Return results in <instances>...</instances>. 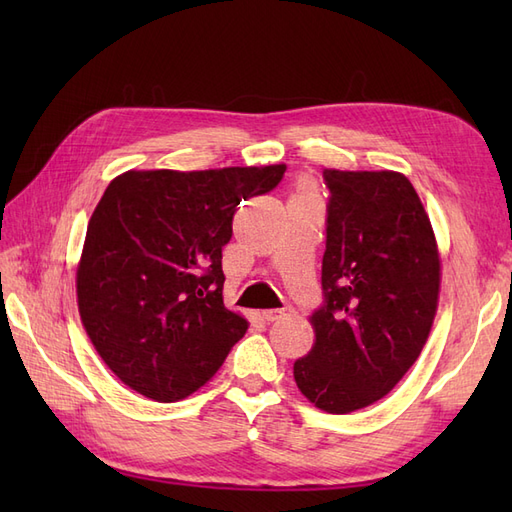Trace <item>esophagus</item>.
<instances>
[{
	"instance_id": "obj_1",
	"label": "esophagus",
	"mask_w": 512,
	"mask_h": 512,
	"mask_svg": "<svg viewBox=\"0 0 512 512\" xmlns=\"http://www.w3.org/2000/svg\"><path fill=\"white\" fill-rule=\"evenodd\" d=\"M288 314H290L288 307H284V309H262L260 318L265 320V322H275V320H280V318H284Z\"/></svg>"
}]
</instances>
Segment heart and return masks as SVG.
<instances>
[{"label":"heart","mask_w":512,"mask_h":512,"mask_svg":"<svg viewBox=\"0 0 512 512\" xmlns=\"http://www.w3.org/2000/svg\"><path fill=\"white\" fill-rule=\"evenodd\" d=\"M294 196H309V185L307 183H299L297 194H294Z\"/></svg>","instance_id":"b5f03b06"}]
</instances>
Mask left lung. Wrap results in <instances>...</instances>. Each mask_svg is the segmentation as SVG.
<instances>
[{"label": "left lung", "mask_w": 512, "mask_h": 512, "mask_svg": "<svg viewBox=\"0 0 512 512\" xmlns=\"http://www.w3.org/2000/svg\"><path fill=\"white\" fill-rule=\"evenodd\" d=\"M331 190L314 346L294 361L309 404L348 414L389 395L421 354L442 265L429 215L397 170L322 173Z\"/></svg>", "instance_id": "left-lung-1"}]
</instances>
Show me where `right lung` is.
I'll use <instances>...</instances> for the list:
<instances>
[{"label":"right lung","mask_w":512,"mask_h":512,"mask_svg":"<svg viewBox=\"0 0 512 512\" xmlns=\"http://www.w3.org/2000/svg\"><path fill=\"white\" fill-rule=\"evenodd\" d=\"M286 164L126 170L91 213L76 267L83 327L113 374L160 404L205 386L247 331L224 307L222 247L241 200Z\"/></svg>","instance_id":"1"}]
</instances>
